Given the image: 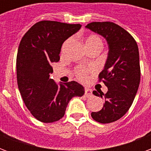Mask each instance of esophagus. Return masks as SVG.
Instances as JSON below:
<instances>
[{
	"mask_svg": "<svg viewBox=\"0 0 151 151\" xmlns=\"http://www.w3.org/2000/svg\"><path fill=\"white\" fill-rule=\"evenodd\" d=\"M85 95L86 97H90L92 95V91L91 89H85Z\"/></svg>",
	"mask_w": 151,
	"mask_h": 151,
	"instance_id": "obj_1",
	"label": "esophagus"
}]
</instances>
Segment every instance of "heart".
I'll return each instance as SVG.
<instances>
[{"instance_id": "b5f03b06", "label": "heart", "mask_w": 151, "mask_h": 151, "mask_svg": "<svg viewBox=\"0 0 151 151\" xmlns=\"http://www.w3.org/2000/svg\"><path fill=\"white\" fill-rule=\"evenodd\" d=\"M70 39L66 41L65 43L63 45V49L65 47L67 43L70 41ZM85 45L87 49H90L91 47H102L103 45V42L100 38L99 37L96 35H90L88 36H86L85 39ZM90 72V69L84 68V67H78L75 69V75L77 78L80 80H85L87 78V74Z\"/></svg>"}]
</instances>
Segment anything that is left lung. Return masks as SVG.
Returning <instances> with one entry per match:
<instances>
[{"label": "left lung", "instance_id": "obj_1", "mask_svg": "<svg viewBox=\"0 0 151 151\" xmlns=\"http://www.w3.org/2000/svg\"><path fill=\"white\" fill-rule=\"evenodd\" d=\"M107 40L109 52L104 69L99 81L108 91H94L93 94L104 99L100 111L92 112V118L99 123L108 124L123 116L133 104L141 78L139 52L137 42L124 28L111 22H94L86 26Z\"/></svg>", "mask_w": 151, "mask_h": 151}]
</instances>
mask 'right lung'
<instances>
[{
    "mask_svg": "<svg viewBox=\"0 0 151 151\" xmlns=\"http://www.w3.org/2000/svg\"><path fill=\"white\" fill-rule=\"evenodd\" d=\"M80 24L40 21L22 39L17 54V80L26 107L43 123H52L65 116L73 97H81L85 90L77 82L57 85L49 76L51 64L58 62L63 43L81 28Z\"/></svg>",
    "mask_w": 151,
    "mask_h": 151,
    "instance_id": "obj_1",
    "label": "right lung"
}]
</instances>
